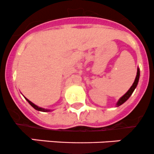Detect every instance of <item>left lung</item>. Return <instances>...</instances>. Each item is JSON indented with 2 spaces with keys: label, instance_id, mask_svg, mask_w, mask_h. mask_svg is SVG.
I'll list each match as a JSON object with an SVG mask.
<instances>
[{
  "label": "left lung",
  "instance_id": "left-lung-1",
  "mask_svg": "<svg viewBox=\"0 0 154 154\" xmlns=\"http://www.w3.org/2000/svg\"><path fill=\"white\" fill-rule=\"evenodd\" d=\"M139 79H140V69L139 68H137V72L136 78H135V80H134V82L133 85H132L131 87L130 88V89L128 90V91H127L125 94H124L123 96L121 97V98H120V99L118 100V102H117V104H116L117 107L120 106V105H121L122 104H124V103H125V101H126L127 100H128V98L131 97V95L132 93L134 92V89L136 88L138 82H139Z\"/></svg>",
  "mask_w": 154,
  "mask_h": 154
}]
</instances>
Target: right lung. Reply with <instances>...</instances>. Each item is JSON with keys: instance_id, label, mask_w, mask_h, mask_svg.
I'll return each instance as SVG.
<instances>
[{"instance_id": "1", "label": "right lung", "mask_w": 154, "mask_h": 154, "mask_svg": "<svg viewBox=\"0 0 154 154\" xmlns=\"http://www.w3.org/2000/svg\"><path fill=\"white\" fill-rule=\"evenodd\" d=\"M24 98H25V97H24ZM26 98V101H27L28 102H29V105H30L31 106L33 107V108H34V109L37 110V111H44V112H47V111H51V110H49V109H45V108H40V107L37 106V105H35V104H33V102H31V101H29V100H28L27 98Z\"/></svg>"}]
</instances>
